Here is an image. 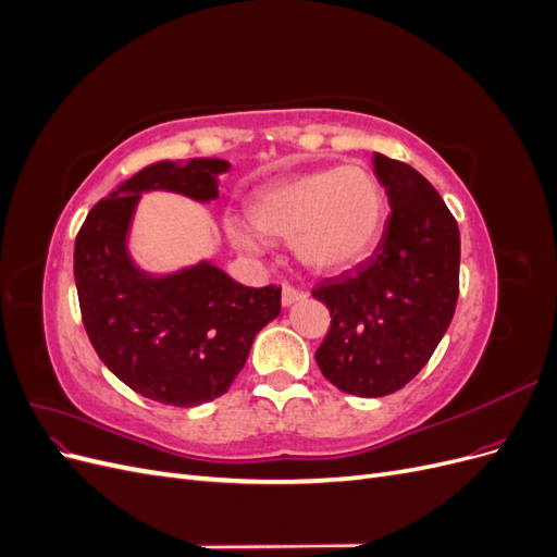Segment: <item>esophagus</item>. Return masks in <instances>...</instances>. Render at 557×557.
<instances>
[{
  "label": "esophagus",
  "mask_w": 557,
  "mask_h": 557,
  "mask_svg": "<svg viewBox=\"0 0 557 557\" xmlns=\"http://www.w3.org/2000/svg\"><path fill=\"white\" fill-rule=\"evenodd\" d=\"M305 297H307L305 290H297V288H293V285H285L283 293H281V305L283 307H293V305H297V301H301Z\"/></svg>",
  "instance_id": "esophagus-1"
}]
</instances>
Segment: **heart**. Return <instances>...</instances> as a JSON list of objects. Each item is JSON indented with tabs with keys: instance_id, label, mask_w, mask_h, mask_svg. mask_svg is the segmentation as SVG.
Instances as JSON below:
<instances>
[{
	"instance_id": "obj_1",
	"label": "heart",
	"mask_w": 557,
	"mask_h": 557,
	"mask_svg": "<svg viewBox=\"0 0 557 557\" xmlns=\"http://www.w3.org/2000/svg\"><path fill=\"white\" fill-rule=\"evenodd\" d=\"M385 193L358 164L332 166L267 185L246 205L248 221L232 215L225 232L250 256L264 237L290 239L297 260L315 274H342L372 256L385 227Z\"/></svg>"
}]
</instances>
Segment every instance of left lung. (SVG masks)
<instances>
[{"label":"left lung","instance_id":"1","mask_svg":"<svg viewBox=\"0 0 557 557\" xmlns=\"http://www.w3.org/2000/svg\"><path fill=\"white\" fill-rule=\"evenodd\" d=\"M391 215L372 258L311 293L332 327L315 350L323 376L358 397H383L428 364L446 334L460 276V230L413 166L374 153Z\"/></svg>","mask_w":557,"mask_h":557}]
</instances>
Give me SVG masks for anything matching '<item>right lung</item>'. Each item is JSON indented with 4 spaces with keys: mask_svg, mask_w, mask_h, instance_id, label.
Wrapping results in <instances>:
<instances>
[{
    "mask_svg": "<svg viewBox=\"0 0 557 557\" xmlns=\"http://www.w3.org/2000/svg\"><path fill=\"white\" fill-rule=\"evenodd\" d=\"M221 158L158 160L99 199L74 248L83 325L99 360L132 391L172 407L227 393L256 334L281 313V288H246L209 258L148 272L129 250L144 195L218 199Z\"/></svg>",
    "mask_w": 557,
    "mask_h": 557,
    "instance_id": "right-lung-1",
    "label": "right lung"
}]
</instances>
